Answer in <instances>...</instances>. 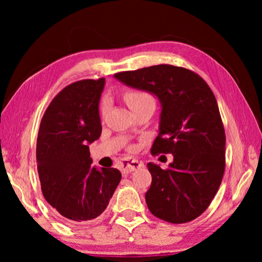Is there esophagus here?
Masks as SVG:
<instances>
[{
  "label": "esophagus",
  "instance_id": "obj_1",
  "mask_svg": "<svg viewBox=\"0 0 262 262\" xmlns=\"http://www.w3.org/2000/svg\"><path fill=\"white\" fill-rule=\"evenodd\" d=\"M142 166H143V163L137 161L135 158H126L120 163V170L123 174L130 173V172L135 171Z\"/></svg>",
  "mask_w": 262,
  "mask_h": 262
}]
</instances>
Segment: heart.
Segmentation results:
<instances>
[{
    "label": "heart",
    "instance_id": "heart-1",
    "mask_svg": "<svg viewBox=\"0 0 262 262\" xmlns=\"http://www.w3.org/2000/svg\"><path fill=\"white\" fill-rule=\"evenodd\" d=\"M127 105L129 106V108L134 112V111L139 110L143 106L152 105L156 106V100H155L154 96L150 92L145 90H141V89H133V90H128L123 95ZM108 108V100L104 99L100 104V113L105 114L106 111Z\"/></svg>",
    "mask_w": 262,
    "mask_h": 262
}]
</instances>
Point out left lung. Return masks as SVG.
<instances>
[{
	"instance_id": "1",
	"label": "left lung",
	"mask_w": 262,
	"mask_h": 262,
	"mask_svg": "<svg viewBox=\"0 0 262 262\" xmlns=\"http://www.w3.org/2000/svg\"><path fill=\"white\" fill-rule=\"evenodd\" d=\"M126 85L158 97L159 134L151 155L172 154L163 170L148 163L151 186L145 201L151 214L170 223H187L207 210L225 170V132L211 89L200 75L157 64L114 74Z\"/></svg>"
}]
</instances>
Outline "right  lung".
I'll use <instances>...</instances> for the list:
<instances>
[{"instance_id":"add662e5","label":"right lung","mask_w":262,"mask_h":262,"mask_svg":"<svg viewBox=\"0 0 262 262\" xmlns=\"http://www.w3.org/2000/svg\"><path fill=\"white\" fill-rule=\"evenodd\" d=\"M105 78L82 79L57 94L43 113L37 166L46 201L68 224L98 217L121 180L118 168L91 167L89 143L101 134L99 99Z\"/></svg>"}]
</instances>
